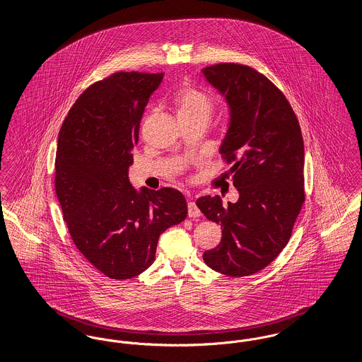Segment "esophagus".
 Masks as SVG:
<instances>
[{
    "instance_id": "1",
    "label": "esophagus",
    "mask_w": 362,
    "mask_h": 362,
    "mask_svg": "<svg viewBox=\"0 0 362 362\" xmlns=\"http://www.w3.org/2000/svg\"><path fill=\"white\" fill-rule=\"evenodd\" d=\"M187 207H189V217H191V218H195V217L201 216V210L195 205V202L191 201V202H189Z\"/></svg>"
}]
</instances>
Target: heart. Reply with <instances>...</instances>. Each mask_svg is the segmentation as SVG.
I'll use <instances>...</instances> for the list:
<instances>
[{"label": "heart", "mask_w": 362, "mask_h": 362, "mask_svg": "<svg viewBox=\"0 0 362 362\" xmlns=\"http://www.w3.org/2000/svg\"><path fill=\"white\" fill-rule=\"evenodd\" d=\"M173 105L179 119L187 118H206L209 119L214 100L205 90L192 86H180L173 96Z\"/></svg>", "instance_id": "b5f03b06"}]
</instances>
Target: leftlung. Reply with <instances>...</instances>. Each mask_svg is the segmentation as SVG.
<instances>
[{
	"label": "left lung",
	"mask_w": 362,
	"mask_h": 362,
	"mask_svg": "<svg viewBox=\"0 0 362 362\" xmlns=\"http://www.w3.org/2000/svg\"><path fill=\"white\" fill-rule=\"evenodd\" d=\"M202 71L230 108L220 153L239 191L238 202L226 207L218 195L197 199L207 220L223 229L204 260L225 276H251L285 248L305 201L301 129L285 95L258 70L223 62Z\"/></svg>",
	"instance_id": "left-lung-1"
}]
</instances>
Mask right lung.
<instances>
[{
	"mask_svg": "<svg viewBox=\"0 0 362 362\" xmlns=\"http://www.w3.org/2000/svg\"><path fill=\"white\" fill-rule=\"evenodd\" d=\"M163 73L115 71L71 105L59 130L55 192L70 238L104 276L124 281L156 259L160 235L187 217L171 187L137 192L127 171L139 122Z\"/></svg>",
	"mask_w": 362,
	"mask_h": 362,
	"instance_id": "right-lung-1",
	"label": "right lung"
}]
</instances>
